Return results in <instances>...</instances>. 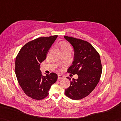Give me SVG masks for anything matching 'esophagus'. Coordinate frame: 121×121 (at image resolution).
Returning <instances> with one entry per match:
<instances>
[{"instance_id": "esophagus-1", "label": "esophagus", "mask_w": 121, "mask_h": 121, "mask_svg": "<svg viewBox=\"0 0 121 121\" xmlns=\"http://www.w3.org/2000/svg\"><path fill=\"white\" fill-rule=\"evenodd\" d=\"M64 78V76L63 75H58V80H60L61 79H63Z\"/></svg>"}]
</instances>
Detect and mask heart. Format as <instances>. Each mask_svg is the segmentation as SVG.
Returning a JSON list of instances; mask_svg holds the SVG:
<instances>
[{
  "label": "heart",
  "instance_id": "1",
  "mask_svg": "<svg viewBox=\"0 0 121 121\" xmlns=\"http://www.w3.org/2000/svg\"><path fill=\"white\" fill-rule=\"evenodd\" d=\"M60 50L61 52L67 51L71 52L72 50V47L69 43L66 42H63L60 44Z\"/></svg>",
  "mask_w": 121,
  "mask_h": 121
}]
</instances>
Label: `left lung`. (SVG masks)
Segmentation results:
<instances>
[{"label":"left lung","mask_w":121,"mask_h":121,"mask_svg":"<svg viewBox=\"0 0 121 121\" xmlns=\"http://www.w3.org/2000/svg\"><path fill=\"white\" fill-rule=\"evenodd\" d=\"M64 38L72 45L75 52L73 64L67 73L78 76L77 79L70 81L71 85L65 89V94L72 99H81L88 96L99 82L102 72L100 56L88 42L66 35Z\"/></svg>","instance_id":"8db88e82"}]
</instances>
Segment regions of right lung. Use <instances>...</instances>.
<instances>
[{"label":"right lung","instance_id":"1","mask_svg":"<svg viewBox=\"0 0 121 121\" xmlns=\"http://www.w3.org/2000/svg\"><path fill=\"white\" fill-rule=\"evenodd\" d=\"M58 35L41 37L29 41L22 47L15 59V74L21 88L27 96L41 100L48 95L58 76L51 73L42 75L40 63L46 59V55Z\"/></svg>","mask_w":121,"mask_h":121}]
</instances>
